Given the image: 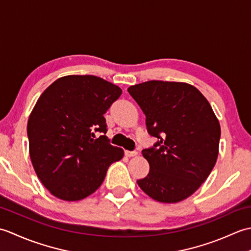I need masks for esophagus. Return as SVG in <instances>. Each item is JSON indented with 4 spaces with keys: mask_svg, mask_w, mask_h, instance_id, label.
<instances>
[{
    "mask_svg": "<svg viewBox=\"0 0 251 251\" xmlns=\"http://www.w3.org/2000/svg\"><path fill=\"white\" fill-rule=\"evenodd\" d=\"M125 155L127 157H132V156L138 155V152L137 151H125Z\"/></svg>",
    "mask_w": 251,
    "mask_h": 251,
    "instance_id": "esophagus-1",
    "label": "esophagus"
}]
</instances>
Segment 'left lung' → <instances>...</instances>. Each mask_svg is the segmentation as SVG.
<instances>
[{"label":"left lung","mask_w":251,"mask_h":251,"mask_svg":"<svg viewBox=\"0 0 251 251\" xmlns=\"http://www.w3.org/2000/svg\"><path fill=\"white\" fill-rule=\"evenodd\" d=\"M128 93L146 114L148 132L157 138L142 150L150 165L141 190L161 202L188 199L208 178L219 153L220 124L199 89L181 82L149 81Z\"/></svg>","instance_id":"left-lung-1"}]
</instances>
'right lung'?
Instances as JSON below:
<instances>
[{
    "label": "right lung",
    "mask_w": 251,
    "mask_h": 251,
    "mask_svg": "<svg viewBox=\"0 0 251 251\" xmlns=\"http://www.w3.org/2000/svg\"><path fill=\"white\" fill-rule=\"evenodd\" d=\"M121 94L101 77L67 75L37 99L26 126L30 157L41 182L57 199L74 201L93 194L110 165L124 156L104 136L103 114ZM97 131L104 135L95 140Z\"/></svg>",
    "instance_id": "obj_1"
}]
</instances>
